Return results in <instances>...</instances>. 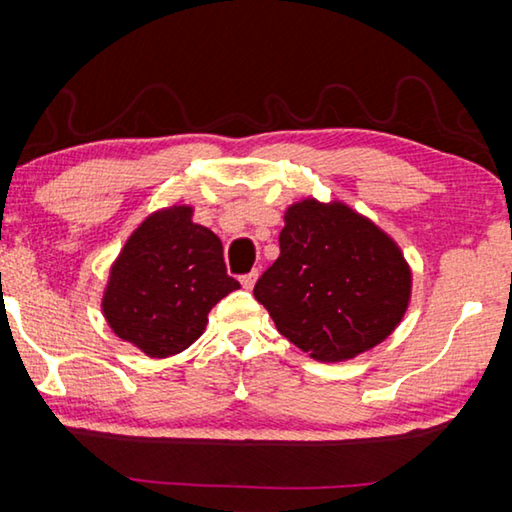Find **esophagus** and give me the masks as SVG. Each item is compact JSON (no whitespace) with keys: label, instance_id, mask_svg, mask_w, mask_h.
I'll list each match as a JSON object with an SVG mask.
<instances>
[{"label":"esophagus","instance_id":"obj_1","mask_svg":"<svg viewBox=\"0 0 512 512\" xmlns=\"http://www.w3.org/2000/svg\"><path fill=\"white\" fill-rule=\"evenodd\" d=\"M257 277H259V273H257V271L244 275V277H241V287H244V289H253V287H255V282H257Z\"/></svg>","mask_w":512,"mask_h":512}]
</instances>
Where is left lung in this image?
I'll use <instances>...</instances> for the list:
<instances>
[{"label": "left lung", "instance_id": "obj_1", "mask_svg": "<svg viewBox=\"0 0 512 512\" xmlns=\"http://www.w3.org/2000/svg\"><path fill=\"white\" fill-rule=\"evenodd\" d=\"M255 298L311 359L348 361L402 323L411 266L368 216L343 201L302 198L284 212L280 257L257 280Z\"/></svg>", "mask_w": 512, "mask_h": 512}]
</instances>
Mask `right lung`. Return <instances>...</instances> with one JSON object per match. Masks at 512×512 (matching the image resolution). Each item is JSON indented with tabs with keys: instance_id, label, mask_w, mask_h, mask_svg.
Here are the masks:
<instances>
[{
	"instance_id": "1",
	"label": "right lung",
	"mask_w": 512,
	"mask_h": 512,
	"mask_svg": "<svg viewBox=\"0 0 512 512\" xmlns=\"http://www.w3.org/2000/svg\"><path fill=\"white\" fill-rule=\"evenodd\" d=\"M192 216V205L146 216L103 289L101 311L112 332L151 359L187 350L205 332L210 309L239 289L225 273L221 239Z\"/></svg>"
}]
</instances>
